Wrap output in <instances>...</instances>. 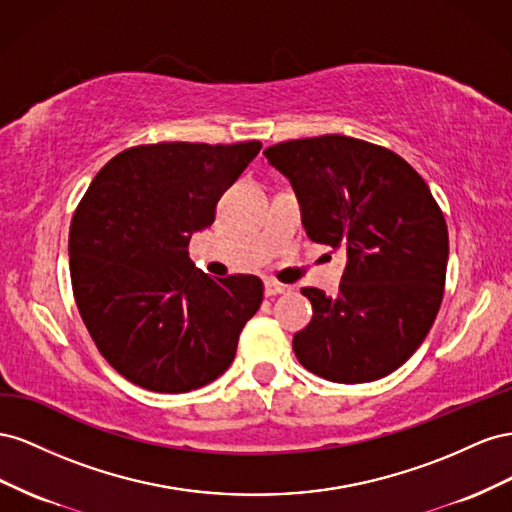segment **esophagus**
Segmentation results:
<instances>
[{
    "label": "esophagus",
    "mask_w": 512,
    "mask_h": 512,
    "mask_svg": "<svg viewBox=\"0 0 512 512\" xmlns=\"http://www.w3.org/2000/svg\"><path fill=\"white\" fill-rule=\"evenodd\" d=\"M287 291H291L289 285H281V283H276V281H266V296H268V298L287 294Z\"/></svg>",
    "instance_id": "34e87169"
}]
</instances>
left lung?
Instances as JSON below:
<instances>
[{"mask_svg":"<svg viewBox=\"0 0 512 512\" xmlns=\"http://www.w3.org/2000/svg\"><path fill=\"white\" fill-rule=\"evenodd\" d=\"M264 156L294 188L306 236L347 253L337 296L302 289L313 319L296 332V358L339 384L397 371L444 296L448 229L427 182L401 156L345 135L276 143Z\"/></svg>","mask_w":512,"mask_h":512,"instance_id":"obj_1","label":"left lung"}]
</instances>
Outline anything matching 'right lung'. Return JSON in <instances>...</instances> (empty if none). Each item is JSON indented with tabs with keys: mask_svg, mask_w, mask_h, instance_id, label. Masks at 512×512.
Listing matches in <instances>:
<instances>
[{
	"mask_svg": "<svg viewBox=\"0 0 512 512\" xmlns=\"http://www.w3.org/2000/svg\"><path fill=\"white\" fill-rule=\"evenodd\" d=\"M259 141L152 143L98 171L72 216L70 279L98 352L128 382L188 392L223 375L261 300L253 274L212 279L188 242L259 154Z\"/></svg>",
	"mask_w": 512,
	"mask_h": 512,
	"instance_id": "add662e5",
	"label": "right lung"
}]
</instances>
